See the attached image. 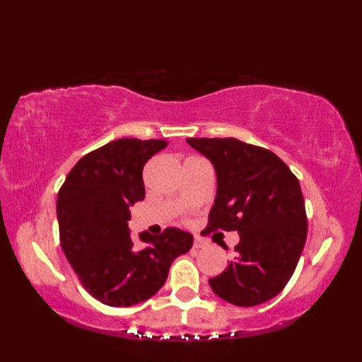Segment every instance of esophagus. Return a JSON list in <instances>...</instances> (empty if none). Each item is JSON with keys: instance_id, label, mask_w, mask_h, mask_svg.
Returning <instances> with one entry per match:
<instances>
[{"instance_id": "obj_1", "label": "esophagus", "mask_w": 362, "mask_h": 362, "mask_svg": "<svg viewBox=\"0 0 362 362\" xmlns=\"http://www.w3.org/2000/svg\"><path fill=\"white\" fill-rule=\"evenodd\" d=\"M193 247H194V249H204V247H205V243L201 240V238L196 236V238H194V244H193Z\"/></svg>"}]
</instances>
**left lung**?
I'll list each match as a JSON object with an SVG mask.
<instances>
[{"mask_svg": "<svg viewBox=\"0 0 362 362\" xmlns=\"http://www.w3.org/2000/svg\"><path fill=\"white\" fill-rule=\"evenodd\" d=\"M187 143L216 173V199L205 232L240 233L235 259L209 280L210 286L236 306L264 303L286 286L306 241L297 177L274 152L236 138H187Z\"/></svg>", "mask_w": 362, "mask_h": 362, "instance_id": "left-lung-1", "label": "left lung"}]
</instances>
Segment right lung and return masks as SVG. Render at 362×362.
Here are the masks:
<instances>
[{
    "label": "right lung",
    "instance_id": "1",
    "mask_svg": "<svg viewBox=\"0 0 362 362\" xmlns=\"http://www.w3.org/2000/svg\"><path fill=\"white\" fill-rule=\"evenodd\" d=\"M165 140L121 138L83 156L57 194L60 245L90 296L109 306H132L157 294L173 261L193 245V235L169 227L136 249L129 209L144 199L143 166Z\"/></svg>",
    "mask_w": 362,
    "mask_h": 362
}]
</instances>
